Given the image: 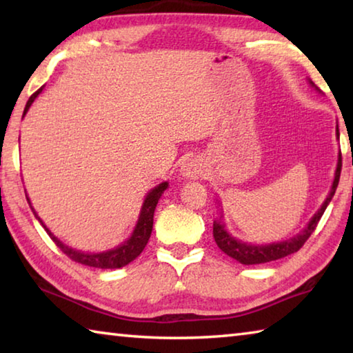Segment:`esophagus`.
<instances>
[{
    "mask_svg": "<svg viewBox=\"0 0 353 353\" xmlns=\"http://www.w3.org/2000/svg\"><path fill=\"white\" fill-rule=\"evenodd\" d=\"M181 171H182V174L185 177H188V179H199L202 174H204V166H202L201 160L193 157V159L185 160Z\"/></svg>",
    "mask_w": 353,
    "mask_h": 353,
    "instance_id": "1",
    "label": "esophagus"
}]
</instances>
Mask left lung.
<instances>
[{
    "label": "left lung",
    "mask_w": 353,
    "mask_h": 353,
    "mask_svg": "<svg viewBox=\"0 0 353 353\" xmlns=\"http://www.w3.org/2000/svg\"><path fill=\"white\" fill-rule=\"evenodd\" d=\"M310 83L316 88L314 83L310 81ZM318 90V88H316ZM336 137L339 139V130L336 128ZM341 152H339V159H338V165H336V171H334V181L332 185L330 193H328L327 199L324 201V204L321 205L318 212L314 213V216L310 219V223L307 224L305 229H303L301 234L290 238V240L285 241H279V243H272V244H248L244 241L236 240V238L232 236L229 232L224 229V224L219 221H214L213 223V238L216 241L218 248L223 250L224 254H227L232 259H235L236 261H240L241 265H260V263H268V261H274L279 259H283L286 255H291L297 252L301 249L305 241L310 238V235L313 234L316 225H318L319 219L322 214H324L327 205L330 204V201L333 198L334 191H336L338 182H339V176H341Z\"/></svg>",
    "instance_id": "left-lung-1"
}]
</instances>
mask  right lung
Wrapping results in <instances>:
<instances>
[{
    "label": "right lung",
    "instance_id": "add662e5",
    "mask_svg": "<svg viewBox=\"0 0 353 353\" xmlns=\"http://www.w3.org/2000/svg\"><path fill=\"white\" fill-rule=\"evenodd\" d=\"M41 90H43V87L39 88V90L35 92L31 98H29L23 115H26L29 107H31L34 99L39 97ZM166 188H168V182H162V183H159L157 187L149 191L148 196L145 198V202H143V205H141V212H140L139 221H137L135 229L128 241L119 244L118 248H113L110 250H105V252H99V254H87V252H81V250H74L68 246H65V244L61 240H57V236L52 235L51 230L46 229V225L41 223L39 214L35 213V210L31 205V202H29L28 196H26V199L29 202V205H31V208H32L35 218H37L41 223V225L45 227L46 234L51 236V240L57 244V248H61L62 252L67 256H70L71 260L76 263H81V265H85V266L99 268V270H118V268H123V266L129 265L130 261H134L137 256L143 252V249H145V246L149 241V236H151V232H152L155 207H157L160 196L163 194V191Z\"/></svg>",
    "mask_w": 353,
    "mask_h": 353
}]
</instances>
